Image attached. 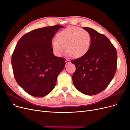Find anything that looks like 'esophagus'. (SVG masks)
I'll return each mask as SVG.
<instances>
[{
    "instance_id": "1",
    "label": "esophagus",
    "mask_w": 130,
    "mask_h": 130,
    "mask_svg": "<svg viewBox=\"0 0 130 130\" xmlns=\"http://www.w3.org/2000/svg\"><path fill=\"white\" fill-rule=\"evenodd\" d=\"M65 62H66V64H70V62H71L70 60H69V59H66V61H65Z\"/></svg>"
}]
</instances>
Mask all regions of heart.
Instances as JSON below:
<instances>
[{
    "label": "heart",
    "instance_id": "heart-1",
    "mask_svg": "<svg viewBox=\"0 0 130 130\" xmlns=\"http://www.w3.org/2000/svg\"><path fill=\"white\" fill-rule=\"evenodd\" d=\"M91 36L87 31L78 27H69L58 33L56 41L52 44L53 51L58 57L66 51L71 57L80 58L89 51Z\"/></svg>",
    "mask_w": 130,
    "mask_h": 130
}]
</instances>
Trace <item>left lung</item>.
<instances>
[{
  "instance_id": "obj_1",
  "label": "left lung",
  "mask_w": 130,
  "mask_h": 130,
  "mask_svg": "<svg viewBox=\"0 0 130 130\" xmlns=\"http://www.w3.org/2000/svg\"><path fill=\"white\" fill-rule=\"evenodd\" d=\"M91 36L89 51L71 62L76 66L72 76L75 87L81 93L93 95L104 90L113 78L117 67V53L110 40L92 28L83 27Z\"/></svg>"
}]
</instances>
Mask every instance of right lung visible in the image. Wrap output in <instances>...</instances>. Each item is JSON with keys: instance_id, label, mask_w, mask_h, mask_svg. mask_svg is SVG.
I'll list each match as a JSON object with an SVG mask.
<instances>
[{"instance_id": "1", "label": "right lung", "mask_w": 130, "mask_h": 130, "mask_svg": "<svg viewBox=\"0 0 130 130\" xmlns=\"http://www.w3.org/2000/svg\"><path fill=\"white\" fill-rule=\"evenodd\" d=\"M60 25L36 29L18 41L12 56L14 77L18 85L32 96L43 97L55 87L65 59L53 53L52 39Z\"/></svg>"}]
</instances>
